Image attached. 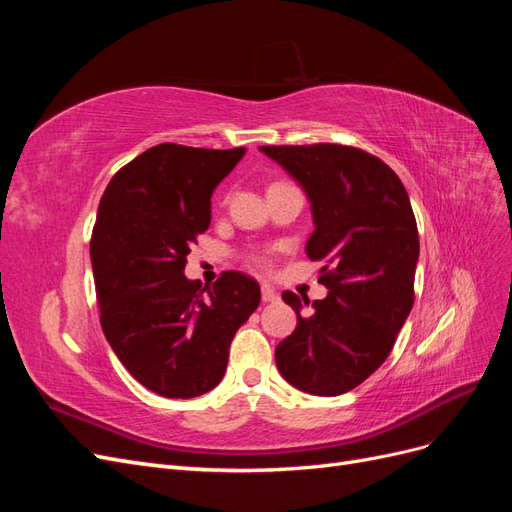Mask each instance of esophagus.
<instances>
[{"instance_id":"obj_1","label":"esophagus","mask_w":512,"mask_h":512,"mask_svg":"<svg viewBox=\"0 0 512 512\" xmlns=\"http://www.w3.org/2000/svg\"><path fill=\"white\" fill-rule=\"evenodd\" d=\"M280 299V294H277L269 284H262V301L265 303H275Z\"/></svg>"}]
</instances>
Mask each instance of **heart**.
Wrapping results in <instances>:
<instances>
[{"label": "heart", "mask_w": 512, "mask_h": 512, "mask_svg": "<svg viewBox=\"0 0 512 512\" xmlns=\"http://www.w3.org/2000/svg\"><path fill=\"white\" fill-rule=\"evenodd\" d=\"M256 262H258V265H260V267H265V265H267V258H262V256H258V258H256Z\"/></svg>", "instance_id": "obj_1"}]
</instances>
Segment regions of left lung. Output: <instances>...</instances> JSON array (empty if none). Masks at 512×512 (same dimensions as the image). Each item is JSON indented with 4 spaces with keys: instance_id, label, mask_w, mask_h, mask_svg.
I'll use <instances>...</instances> for the list:
<instances>
[{
    "instance_id": "obj_1",
    "label": "left lung",
    "mask_w": 512,
    "mask_h": 512,
    "mask_svg": "<svg viewBox=\"0 0 512 512\" xmlns=\"http://www.w3.org/2000/svg\"><path fill=\"white\" fill-rule=\"evenodd\" d=\"M260 151L305 190L314 218L305 252L324 262L320 282L329 288L307 318V299L282 294L297 329L277 344V369L305 393H348L386 361L414 303L418 230L408 192L380 158L356 147Z\"/></svg>"
}]
</instances>
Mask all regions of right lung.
Wrapping results in <instances>:
<instances>
[{
	"label": "right lung",
	"instance_id": "1",
	"mask_svg": "<svg viewBox=\"0 0 512 512\" xmlns=\"http://www.w3.org/2000/svg\"><path fill=\"white\" fill-rule=\"evenodd\" d=\"M245 156L162 143L117 170L91 235L102 331L145 389L198 397L224 378L228 348L260 303V286L226 271L213 286L183 269L211 224V194Z\"/></svg>",
	"mask_w": 512,
	"mask_h": 512
}]
</instances>
